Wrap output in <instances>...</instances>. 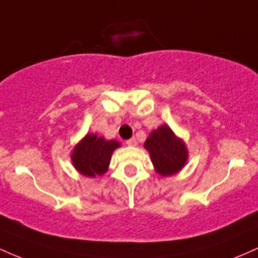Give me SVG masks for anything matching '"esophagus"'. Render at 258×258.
<instances>
[{
  "mask_svg": "<svg viewBox=\"0 0 258 258\" xmlns=\"http://www.w3.org/2000/svg\"><path fill=\"white\" fill-rule=\"evenodd\" d=\"M126 144H127V146H131V147H135V146H137V141H136V138H131V139H127V141H126Z\"/></svg>",
  "mask_w": 258,
  "mask_h": 258,
  "instance_id": "esophagus-1",
  "label": "esophagus"
}]
</instances>
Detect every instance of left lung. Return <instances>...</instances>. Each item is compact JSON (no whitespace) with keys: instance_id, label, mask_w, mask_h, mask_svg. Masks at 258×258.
Returning <instances> with one entry per match:
<instances>
[{"instance_id":"8db88e82","label":"left lung","mask_w":258,"mask_h":258,"mask_svg":"<svg viewBox=\"0 0 258 258\" xmlns=\"http://www.w3.org/2000/svg\"><path fill=\"white\" fill-rule=\"evenodd\" d=\"M144 147L150 153L154 166L161 176H172L178 172L188 159L183 141L177 138L167 125L160 126L150 133Z\"/></svg>"}]
</instances>
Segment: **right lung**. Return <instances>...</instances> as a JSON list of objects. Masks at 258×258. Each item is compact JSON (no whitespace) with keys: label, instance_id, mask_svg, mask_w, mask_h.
I'll use <instances>...</instances> for the list:
<instances>
[{"label":"right lung","instance_id":"add662e5","mask_svg":"<svg viewBox=\"0 0 258 258\" xmlns=\"http://www.w3.org/2000/svg\"><path fill=\"white\" fill-rule=\"evenodd\" d=\"M120 143L116 141H105L96 135H87L81 143L74 149L72 160L76 170L87 177L106 172L111 154Z\"/></svg>","mask_w":258,"mask_h":258}]
</instances>
